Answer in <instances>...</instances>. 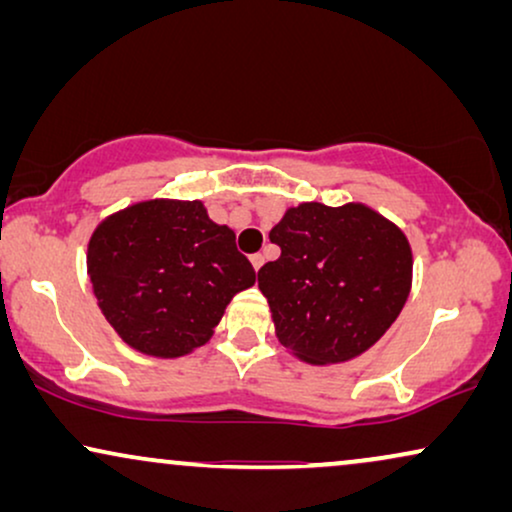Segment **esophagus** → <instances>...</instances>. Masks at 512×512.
Returning a JSON list of instances; mask_svg holds the SVG:
<instances>
[{"mask_svg": "<svg viewBox=\"0 0 512 512\" xmlns=\"http://www.w3.org/2000/svg\"><path fill=\"white\" fill-rule=\"evenodd\" d=\"M249 261H251V265H254V270L258 272V268H261V265H263V256L261 254H254V256H249Z\"/></svg>", "mask_w": 512, "mask_h": 512, "instance_id": "34e87169", "label": "esophagus"}]
</instances>
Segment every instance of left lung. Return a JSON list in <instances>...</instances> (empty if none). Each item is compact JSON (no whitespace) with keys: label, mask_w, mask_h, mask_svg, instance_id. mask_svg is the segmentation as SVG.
<instances>
[{"label":"left lung","mask_w":512,"mask_h":512,"mask_svg":"<svg viewBox=\"0 0 512 512\" xmlns=\"http://www.w3.org/2000/svg\"><path fill=\"white\" fill-rule=\"evenodd\" d=\"M270 242L282 254L258 270V289L268 298L279 342L314 366L366 352L408 300V237L359 202L286 209Z\"/></svg>","instance_id":"obj_1"}]
</instances>
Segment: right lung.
<instances>
[{
  "instance_id": "add662e5",
  "label": "right lung",
  "mask_w": 512,
  "mask_h": 512,
  "mask_svg": "<svg viewBox=\"0 0 512 512\" xmlns=\"http://www.w3.org/2000/svg\"><path fill=\"white\" fill-rule=\"evenodd\" d=\"M88 275L114 331L163 359L205 345L235 293L256 282L233 230L198 200H149L111 214L90 237Z\"/></svg>"
}]
</instances>
